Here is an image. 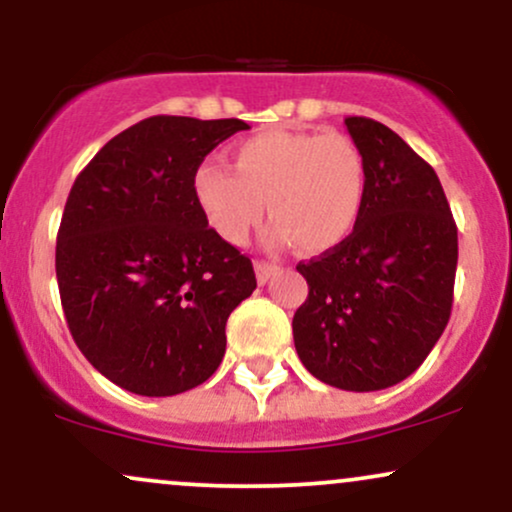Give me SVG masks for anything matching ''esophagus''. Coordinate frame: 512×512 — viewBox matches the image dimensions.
<instances>
[{
  "instance_id": "34e87169",
  "label": "esophagus",
  "mask_w": 512,
  "mask_h": 512,
  "mask_svg": "<svg viewBox=\"0 0 512 512\" xmlns=\"http://www.w3.org/2000/svg\"><path fill=\"white\" fill-rule=\"evenodd\" d=\"M274 272H276V267L272 262H264V260L255 262V274H257V281H260V284H267V281L272 279Z\"/></svg>"
}]
</instances>
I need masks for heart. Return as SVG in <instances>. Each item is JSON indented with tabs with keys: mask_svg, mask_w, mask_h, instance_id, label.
<instances>
[{
	"mask_svg": "<svg viewBox=\"0 0 512 512\" xmlns=\"http://www.w3.org/2000/svg\"><path fill=\"white\" fill-rule=\"evenodd\" d=\"M232 170L199 163L192 195L219 238L243 245L264 214L269 245L296 243L303 252L342 245L361 221L368 192L366 158L342 132L267 129L231 151Z\"/></svg>",
	"mask_w": 512,
	"mask_h": 512,
	"instance_id": "obj_1",
	"label": "heart"
}]
</instances>
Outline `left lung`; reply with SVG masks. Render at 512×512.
Instances as JSON below:
<instances>
[{
	"mask_svg": "<svg viewBox=\"0 0 512 512\" xmlns=\"http://www.w3.org/2000/svg\"><path fill=\"white\" fill-rule=\"evenodd\" d=\"M368 170L356 231L301 262L308 298L293 342L308 373L349 392L402 383L424 363L452 310L457 226L436 170L399 134L346 117Z\"/></svg>",
	"mask_w": 512,
	"mask_h": 512,
	"instance_id": "obj_1",
	"label": "left lung"
}]
</instances>
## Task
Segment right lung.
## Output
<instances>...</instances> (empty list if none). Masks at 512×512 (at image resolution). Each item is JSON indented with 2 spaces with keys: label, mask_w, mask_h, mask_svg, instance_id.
Masks as SVG:
<instances>
[{
  "label": "right lung",
  "mask_w": 512,
  "mask_h": 512,
  "mask_svg": "<svg viewBox=\"0 0 512 512\" xmlns=\"http://www.w3.org/2000/svg\"><path fill=\"white\" fill-rule=\"evenodd\" d=\"M248 122L146 117L74 180L57 233V284L76 346L122 390L170 397L226 354V320L255 291L252 262L219 238L192 173Z\"/></svg>",
  "instance_id": "add662e5"
}]
</instances>
